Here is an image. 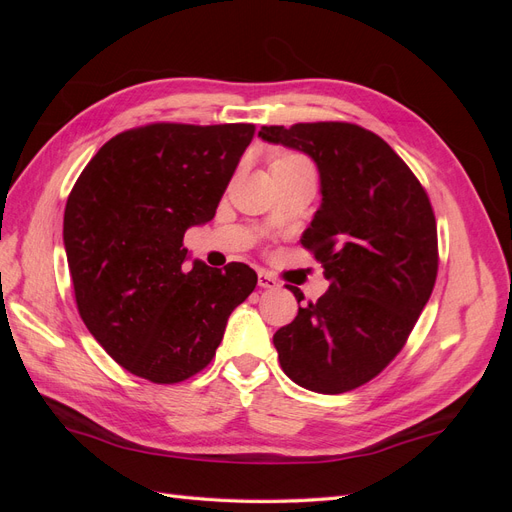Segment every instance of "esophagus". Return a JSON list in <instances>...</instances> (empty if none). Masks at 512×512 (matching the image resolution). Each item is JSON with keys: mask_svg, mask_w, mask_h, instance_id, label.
Instances as JSON below:
<instances>
[{"mask_svg": "<svg viewBox=\"0 0 512 512\" xmlns=\"http://www.w3.org/2000/svg\"><path fill=\"white\" fill-rule=\"evenodd\" d=\"M258 286L265 288V290H277V288H280V284H277L275 277L269 275V273H265V271L258 273Z\"/></svg>", "mask_w": 512, "mask_h": 512, "instance_id": "1", "label": "esophagus"}]
</instances>
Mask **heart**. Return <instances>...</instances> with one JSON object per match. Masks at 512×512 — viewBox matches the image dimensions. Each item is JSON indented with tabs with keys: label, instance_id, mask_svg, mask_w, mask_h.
<instances>
[{
	"label": "heart",
	"instance_id": "1",
	"mask_svg": "<svg viewBox=\"0 0 512 512\" xmlns=\"http://www.w3.org/2000/svg\"><path fill=\"white\" fill-rule=\"evenodd\" d=\"M286 158H299V156H284V158H282V160H286Z\"/></svg>",
	"mask_w": 512,
	"mask_h": 512
}]
</instances>
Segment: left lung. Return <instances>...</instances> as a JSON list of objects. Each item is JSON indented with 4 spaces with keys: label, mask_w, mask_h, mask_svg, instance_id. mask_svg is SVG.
<instances>
[{
    "label": "left lung",
    "mask_w": 512,
    "mask_h": 512,
    "mask_svg": "<svg viewBox=\"0 0 512 512\" xmlns=\"http://www.w3.org/2000/svg\"><path fill=\"white\" fill-rule=\"evenodd\" d=\"M258 136L312 158L322 194L301 243L314 250L329 290L273 335L282 369L309 391H352L395 359L431 297V203L406 162L354 123L262 126Z\"/></svg>",
    "instance_id": "obj_1"
}]
</instances>
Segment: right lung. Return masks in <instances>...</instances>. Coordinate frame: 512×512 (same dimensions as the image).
Masks as SVG:
<instances>
[{
	"label": "right lung",
	"instance_id": "obj_1",
	"mask_svg": "<svg viewBox=\"0 0 512 512\" xmlns=\"http://www.w3.org/2000/svg\"><path fill=\"white\" fill-rule=\"evenodd\" d=\"M252 123H151L100 147L76 179L64 245L79 314L130 374L175 384L205 369L228 316L256 288L243 262L190 258L185 230L213 220Z\"/></svg>",
	"mask_w": 512,
	"mask_h": 512
}]
</instances>
